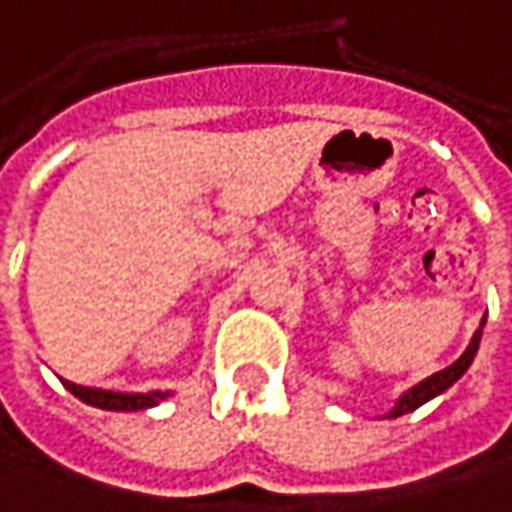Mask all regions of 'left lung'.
<instances>
[{"label": "left lung", "instance_id": "8db88e82", "mask_svg": "<svg viewBox=\"0 0 512 512\" xmlns=\"http://www.w3.org/2000/svg\"><path fill=\"white\" fill-rule=\"evenodd\" d=\"M481 327H484V321H481ZM481 327L475 330V336H472V342L466 347V353L455 362V365H449V368H443V371H437L429 379H423L420 385H414L411 391H406L403 397H400V403L394 406V411L388 414V417H403L408 411H414V408H420L423 403H429L432 397L437 394H443L449 385H455L461 376L466 374V368L472 365V359H475V350H478V342H481Z\"/></svg>", "mask_w": 512, "mask_h": 512}]
</instances>
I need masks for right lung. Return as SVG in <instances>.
Listing matches in <instances>:
<instances>
[{"mask_svg": "<svg viewBox=\"0 0 512 512\" xmlns=\"http://www.w3.org/2000/svg\"><path fill=\"white\" fill-rule=\"evenodd\" d=\"M63 385L80 397L83 403L95 408H106V411H144V408L159 406V400H165L162 391H150V394H121V391H101V388H83L69 379H63Z\"/></svg>", "mask_w": 512, "mask_h": 512, "instance_id": "1", "label": "right lung"}]
</instances>
